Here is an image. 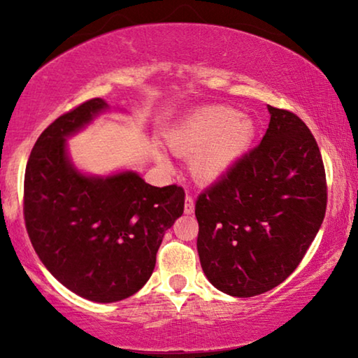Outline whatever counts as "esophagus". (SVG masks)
<instances>
[{
    "mask_svg": "<svg viewBox=\"0 0 358 358\" xmlns=\"http://www.w3.org/2000/svg\"><path fill=\"white\" fill-rule=\"evenodd\" d=\"M194 208H195V203H194V199H192V195H185V205H184V212L187 213V215H190V213H194Z\"/></svg>",
    "mask_w": 358,
    "mask_h": 358,
    "instance_id": "esophagus-1",
    "label": "esophagus"
}]
</instances>
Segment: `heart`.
Returning a JSON list of instances; mask_svg holds the SVG:
<instances>
[{
    "mask_svg": "<svg viewBox=\"0 0 358 358\" xmlns=\"http://www.w3.org/2000/svg\"><path fill=\"white\" fill-rule=\"evenodd\" d=\"M254 136L256 125L249 115L233 107L207 106L184 117L169 134L168 143L174 153L192 156L190 169L195 178L213 182L238 164Z\"/></svg>",
    "mask_w": 358,
    "mask_h": 358,
    "instance_id": "b5f03b06",
    "label": "heart"
}]
</instances>
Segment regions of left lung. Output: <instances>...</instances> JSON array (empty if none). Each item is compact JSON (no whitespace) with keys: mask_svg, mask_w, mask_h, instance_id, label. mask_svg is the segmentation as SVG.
<instances>
[{"mask_svg":"<svg viewBox=\"0 0 358 358\" xmlns=\"http://www.w3.org/2000/svg\"><path fill=\"white\" fill-rule=\"evenodd\" d=\"M267 109L261 143L195 202L203 273L238 298L280 285L305 257L326 213V173L315 136L293 112Z\"/></svg>","mask_w":358,"mask_h":358,"instance_id":"obj_1","label":"left lung"}]
</instances>
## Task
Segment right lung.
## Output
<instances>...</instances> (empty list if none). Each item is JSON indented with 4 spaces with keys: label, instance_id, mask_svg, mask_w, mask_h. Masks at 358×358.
Here are the masks:
<instances>
[{
    "label": "right lung",
    "instance_id": "right-lung-1",
    "mask_svg": "<svg viewBox=\"0 0 358 358\" xmlns=\"http://www.w3.org/2000/svg\"><path fill=\"white\" fill-rule=\"evenodd\" d=\"M109 109L101 97L52 122L34 145L24 176V220L38 259L86 300L114 303L148 282L166 229L184 212V189L155 187L134 171L86 176L66 138Z\"/></svg>",
    "mask_w": 358,
    "mask_h": 358
}]
</instances>
